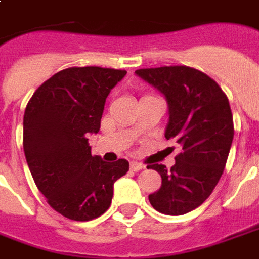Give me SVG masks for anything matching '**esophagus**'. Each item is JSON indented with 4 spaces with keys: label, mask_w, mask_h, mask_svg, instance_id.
<instances>
[{
    "label": "esophagus",
    "mask_w": 259,
    "mask_h": 259,
    "mask_svg": "<svg viewBox=\"0 0 259 259\" xmlns=\"http://www.w3.org/2000/svg\"><path fill=\"white\" fill-rule=\"evenodd\" d=\"M145 168L144 164L141 162H137V161H130V170H133V172H138V170H141Z\"/></svg>",
    "instance_id": "obj_1"
}]
</instances>
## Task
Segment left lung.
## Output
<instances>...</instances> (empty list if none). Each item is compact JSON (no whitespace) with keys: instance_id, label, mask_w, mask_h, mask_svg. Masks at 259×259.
Instances as JSON below:
<instances>
[{"instance_id":"8db88e82","label":"left lung","mask_w":259,"mask_h":259,"mask_svg":"<svg viewBox=\"0 0 259 259\" xmlns=\"http://www.w3.org/2000/svg\"><path fill=\"white\" fill-rule=\"evenodd\" d=\"M136 74L164 94L169 109L166 140L179 144L175 165L148 168L161 175L150 204L165 215H184L203 204L217 187L234 138L229 99L208 75L187 66L142 68Z\"/></svg>"}]
</instances>
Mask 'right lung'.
<instances>
[{"label":"right lung","instance_id":"1","mask_svg":"<svg viewBox=\"0 0 259 259\" xmlns=\"http://www.w3.org/2000/svg\"><path fill=\"white\" fill-rule=\"evenodd\" d=\"M125 70L71 67L42 83L24 114L22 145L38 191L71 221L87 222L111 204L114 183L129 162L91 156L89 134L99 132L105 102Z\"/></svg>","mask_w":259,"mask_h":259}]
</instances>
